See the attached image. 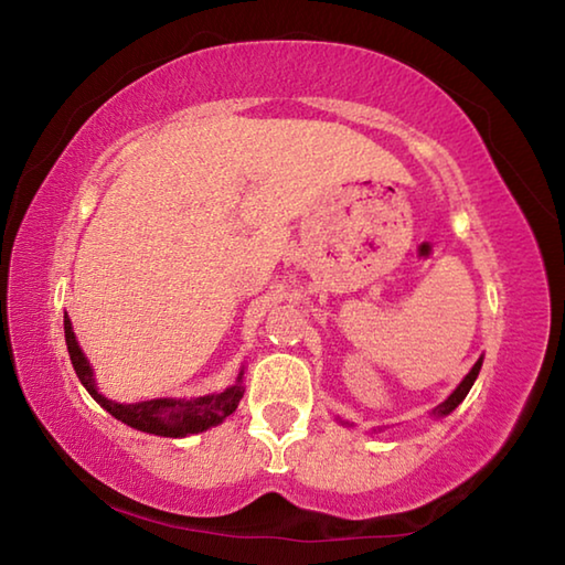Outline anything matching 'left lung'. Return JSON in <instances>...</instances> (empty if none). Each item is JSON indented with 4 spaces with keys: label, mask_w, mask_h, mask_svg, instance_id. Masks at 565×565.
<instances>
[{
    "label": "left lung",
    "mask_w": 565,
    "mask_h": 565,
    "mask_svg": "<svg viewBox=\"0 0 565 565\" xmlns=\"http://www.w3.org/2000/svg\"><path fill=\"white\" fill-rule=\"evenodd\" d=\"M481 363H483V359H478L476 363H473V369L471 371H468V374H466V379L461 381V384H458V388L454 391V394L451 396H448L446 401H444V404H438L434 411H431V414L434 416H438V418H441V416H448V414H451V411L458 406V404H461V401L466 398V394H468V391H471V386H473V381H476V376H478V371H481Z\"/></svg>",
    "instance_id": "8db88e82"
}]
</instances>
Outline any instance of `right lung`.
Wrapping results in <instances>:
<instances>
[{"label": "right lung", "instance_id": "right-lung-1", "mask_svg": "<svg viewBox=\"0 0 565 565\" xmlns=\"http://www.w3.org/2000/svg\"><path fill=\"white\" fill-rule=\"evenodd\" d=\"M64 339H66V349H70V359L72 366L76 371V376L84 384V388L89 391L92 398L97 404L109 411V414L127 424L137 431L145 434H154V436H167V438H181L189 434H202L206 428H212L216 424L234 414L238 401L244 396V371H238L236 384L228 386L222 394H212V396H199V398H154V401H139V404H117V401H109L107 396L99 394L97 384H94V371L89 366L87 356H84L79 343H76V337L72 331V321L64 313Z\"/></svg>", "mask_w": 565, "mask_h": 565}]
</instances>
